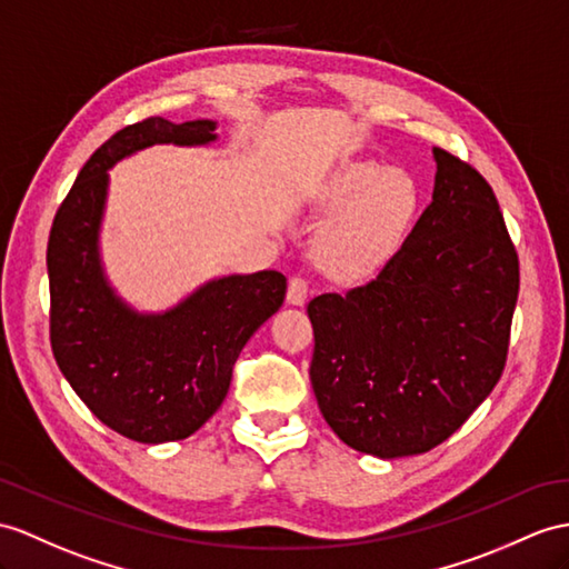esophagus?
Instances as JSON below:
<instances>
[{
  "instance_id": "34e87169",
  "label": "esophagus",
  "mask_w": 569,
  "mask_h": 569,
  "mask_svg": "<svg viewBox=\"0 0 569 569\" xmlns=\"http://www.w3.org/2000/svg\"><path fill=\"white\" fill-rule=\"evenodd\" d=\"M309 297V284L303 277H292L287 287V303H292V307H303Z\"/></svg>"
}]
</instances>
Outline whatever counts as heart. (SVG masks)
<instances>
[{"instance_id":"obj_1","label":"heart","mask_w":569,"mask_h":569,"mask_svg":"<svg viewBox=\"0 0 569 569\" xmlns=\"http://www.w3.org/2000/svg\"><path fill=\"white\" fill-rule=\"evenodd\" d=\"M323 207L338 212L316 241V258L342 282L365 280L393 256L418 210L415 180L371 159H352L330 173Z\"/></svg>"}]
</instances>
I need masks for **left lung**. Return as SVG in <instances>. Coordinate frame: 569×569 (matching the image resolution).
<instances>
[{"mask_svg": "<svg viewBox=\"0 0 569 569\" xmlns=\"http://www.w3.org/2000/svg\"><path fill=\"white\" fill-rule=\"evenodd\" d=\"M432 202L367 287L309 301L311 386L345 445L377 459L449 439L500 381L519 260L476 169L435 147Z\"/></svg>", "mask_w": 569, "mask_h": 569, "instance_id": "obj_1", "label": "left lung"}]
</instances>
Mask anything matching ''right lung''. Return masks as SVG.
<instances>
[{"label":"right lung","instance_id":"1","mask_svg":"<svg viewBox=\"0 0 569 569\" xmlns=\"http://www.w3.org/2000/svg\"><path fill=\"white\" fill-rule=\"evenodd\" d=\"M217 120L147 118L93 151L54 214L48 241L50 342L64 379L118 435L186 439L224 403L231 369L253 332L282 307L277 270L221 274L163 311H140L110 284L101 229L110 169L154 144L207 147Z\"/></svg>","mask_w":569,"mask_h":569}]
</instances>
